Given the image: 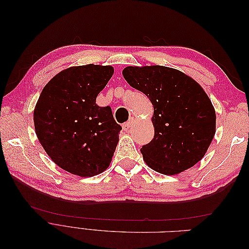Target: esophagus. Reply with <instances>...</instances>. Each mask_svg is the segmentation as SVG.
<instances>
[{"instance_id":"esophagus-1","label":"esophagus","mask_w":249,"mask_h":249,"mask_svg":"<svg viewBox=\"0 0 249 249\" xmlns=\"http://www.w3.org/2000/svg\"><path fill=\"white\" fill-rule=\"evenodd\" d=\"M134 122H135V119L132 117L130 120H129V122H127L126 124H124V125H123V130L124 131V132H127V131H129L130 130V127L132 126V124H134Z\"/></svg>"}]
</instances>
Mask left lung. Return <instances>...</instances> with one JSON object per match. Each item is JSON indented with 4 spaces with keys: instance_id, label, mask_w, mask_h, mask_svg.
<instances>
[{
    "instance_id": "left-lung-1",
    "label": "left lung",
    "mask_w": 249,
    "mask_h": 249,
    "mask_svg": "<svg viewBox=\"0 0 249 249\" xmlns=\"http://www.w3.org/2000/svg\"><path fill=\"white\" fill-rule=\"evenodd\" d=\"M123 74L154 106L155 136L140 149L143 160L166 176L194 166L216 132L215 109L205 90L186 73L166 66H127Z\"/></svg>"
}]
</instances>
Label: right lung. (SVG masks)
<instances>
[{"label":"right lung","mask_w":249,"mask_h":249,"mask_svg":"<svg viewBox=\"0 0 249 249\" xmlns=\"http://www.w3.org/2000/svg\"><path fill=\"white\" fill-rule=\"evenodd\" d=\"M113 73L110 65L69 67L50 80L36 103L37 138L52 161L72 175H100L114 155L122 126L110 107L95 103Z\"/></svg>","instance_id":"add662e5"}]
</instances>
